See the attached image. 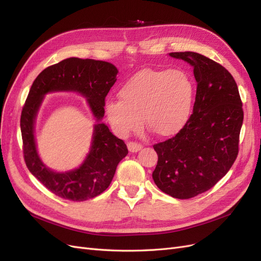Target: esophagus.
I'll return each instance as SVG.
<instances>
[{
  "mask_svg": "<svg viewBox=\"0 0 261 261\" xmlns=\"http://www.w3.org/2000/svg\"><path fill=\"white\" fill-rule=\"evenodd\" d=\"M127 148L130 152H137L139 151V150L143 149V146H141L140 144L138 143H134V141H129V143H127Z\"/></svg>",
  "mask_w": 261,
  "mask_h": 261,
  "instance_id": "obj_1",
  "label": "esophagus"
}]
</instances>
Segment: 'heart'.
<instances>
[{
  "label": "heart",
  "mask_w": 261,
  "mask_h": 261,
  "mask_svg": "<svg viewBox=\"0 0 261 261\" xmlns=\"http://www.w3.org/2000/svg\"><path fill=\"white\" fill-rule=\"evenodd\" d=\"M195 88L192 78L179 69L139 70L118 91L121 100L108 101L106 114L121 135L141 125L160 137L174 136L192 115Z\"/></svg>",
  "instance_id": "obj_1"
}]
</instances>
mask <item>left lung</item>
<instances>
[{
    "label": "left lung",
    "instance_id": "obj_1",
    "mask_svg": "<svg viewBox=\"0 0 261 261\" xmlns=\"http://www.w3.org/2000/svg\"><path fill=\"white\" fill-rule=\"evenodd\" d=\"M194 67L197 82L193 114L174 137L153 145L152 178L177 199L207 192L231 169L239 154L244 112L238 85L219 63L196 52H172Z\"/></svg>",
    "mask_w": 261,
    "mask_h": 261
}]
</instances>
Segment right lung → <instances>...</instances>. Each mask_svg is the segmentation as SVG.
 Here are the masks:
<instances>
[{
    "instance_id": "obj_1",
    "label": "right lung",
    "mask_w": 261,
    "mask_h": 261,
    "mask_svg": "<svg viewBox=\"0 0 261 261\" xmlns=\"http://www.w3.org/2000/svg\"><path fill=\"white\" fill-rule=\"evenodd\" d=\"M117 68L105 61L69 58L46 67L37 76L29 90L20 116L22 152L28 170L61 198L84 201L93 198L111 184L117 164L128 153L125 143L101 123L106 97L116 82ZM55 91H76L87 98L98 123L95 125L90 153L78 169L54 172L46 168L36 152L35 116L44 94Z\"/></svg>"
}]
</instances>
